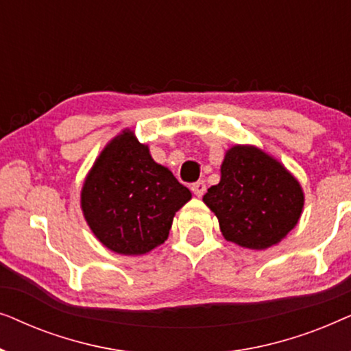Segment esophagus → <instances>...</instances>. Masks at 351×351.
I'll return each instance as SVG.
<instances>
[{"instance_id":"esophagus-1","label":"esophagus","mask_w":351,"mask_h":351,"mask_svg":"<svg viewBox=\"0 0 351 351\" xmlns=\"http://www.w3.org/2000/svg\"><path fill=\"white\" fill-rule=\"evenodd\" d=\"M191 191H193V195L195 196H203L204 195V191H206V184L203 180H198V182H195L193 185H191Z\"/></svg>"}]
</instances>
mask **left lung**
I'll return each mask as SVG.
<instances>
[{
    "label": "left lung",
    "mask_w": 351,
    "mask_h": 351,
    "mask_svg": "<svg viewBox=\"0 0 351 351\" xmlns=\"http://www.w3.org/2000/svg\"><path fill=\"white\" fill-rule=\"evenodd\" d=\"M230 243L268 249L299 222L305 195L285 165L256 145H233L220 166V182L203 196Z\"/></svg>",
    "instance_id": "8db88e82"
}]
</instances>
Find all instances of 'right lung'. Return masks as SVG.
Instances as JSON below:
<instances>
[{
    "mask_svg": "<svg viewBox=\"0 0 351 351\" xmlns=\"http://www.w3.org/2000/svg\"><path fill=\"white\" fill-rule=\"evenodd\" d=\"M190 199V190L128 128L100 152L81 189L90 232L123 256H142L165 243L176 213Z\"/></svg>",
    "mask_w": 351,
    "mask_h": 351,
    "instance_id": "obj_1",
    "label": "right lung"
}]
</instances>
